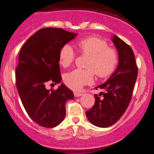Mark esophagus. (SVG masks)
<instances>
[{"label":"esophagus","instance_id":"1","mask_svg":"<svg viewBox=\"0 0 154 154\" xmlns=\"http://www.w3.org/2000/svg\"><path fill=\"white\" fill-rule=\"evenodd\" d=\"M82 94H83V93H82V92H78V91H75L74 92L75 97H80V96H82Z\"/></svg>","mask_w":154,"mask_h":154}]
</instances>
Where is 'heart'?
<instances>
[{
    "mask_svg": "<svg viewBox=\"0 0 154 154\" xmlns=\"http://www.w3.org/2000/svg\"><path fill=\"white\" fill-rule=\"evenodd\" d=\"M77 48L82 54L90 56L86 67L88 69H76L64 76V82L69 88L80 90L85 85L93 82L94 73L99 78H105L114 72L118 61V53L108 47L104 39L98 37H87L80 39ZM75 53L70 45L66 44L60 49L59 62L63 67L69 66L74 61Z\"/></svg>",
    "mask_w": 154,
    "mask_h": 154,
    "instance_id": "1",
    "label": "heart"
}]
</instances>
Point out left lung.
<instances>
[{
    "mask_svg": "<svg viewBox=\"0 0 154 154\" xmlns=\"http://www.w3.org/2000/svg\"><path fill=\"white\" fill-rule=\"evenodd\" d=\"M112 42L118 54V65L114 73L105 83L94 88L105 91L94 94L95 102L86 111L88 121L98 128H108L115 124L128 108L137 77L134 52L131 46L118 36Z\"/></svg>",
    "mask_w": 154,
    "mask_h": 154,
    "instance_id": "8db88e82",
    "label": "left lung"
}]
</instances>
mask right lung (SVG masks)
Returning a JSON list of instances; mask_svg holds the SVG:
<instances>
[{
  "label": "right lung",
  "instance_id": "right-lung-1",
  "mask_svg": "<svg viewBox=\"0 0 154 154\" xmlns=\"http://www.w3.org/2000/svg\"><path fill=\"white\" fill-rule=\"evenodd\" d=\"M76 33L60 28H43L26 40L20 49L16 69V85L22 104L30 118L44 128H54L66 116V103L74 98L64 84L48 90V82H61L59 53Z\"/></svg>",
  "mask_w": 154,
  "mask_h": 154
}]
</instances>
